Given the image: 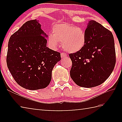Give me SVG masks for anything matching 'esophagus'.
I'll return each instance as SVG.
<instances>
[{
	"mask_svg": "<svg viewBox=\"0 0 122 122\" xmlns=\"http://www.w3.org/2000/svg\"><path fill=\"white\" fill-rule=\"evenodd\" d=\"M67 56V55L66 54V53H61V57L62 59L65 58V57H66Z\"/></svg>",
	"mask_w": 122,
	"mask_h": 122,
	"instance_id": "esophagus-1",
	"label": "esophagus"
}]
</instances>
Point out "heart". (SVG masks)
I'll use <instances>...</instances> for the list:
<instances>
[{"label": "heart", "mask_w": 122, "mask_h": 122, "mask_svg": "<svg viewBox=\"0 0 122 122\" xmlns=\"http://www.w3.org/2000/svg\"><path fill=\"white\" fill-rule=\"evenodd\" d=\"M53 34H49L48 42L51 48L55 49L62 44L65 50L74 53L81 51L85 46L86 36L84 30L68 24H57L53 27Z\"/></svg>", "instance_id": "obj_1"}]
</instances>
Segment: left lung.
Listing matches in <instances>:
<instances>
[{
    "mask_svg": "<svg viewBox=\"0 0 122 122\" xmlns=\"http://www.w3.org/2000/svg\"><path fill=\"white\" fill-rule=\"evenodd\" d=\"M86 42L81 51L70 54V75L77 86L92 88L103 83L112 73L116 63L115 42L110 30L90 20L85 30Z\"/></svg>",
    "mask_w": 122,
    "mask_h": 122,
    "instance_id": "left-lung-1",
    "label": "left lung"
}]
</instances>
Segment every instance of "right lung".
<instances>
[{
	"label": "right lung",
	"mask_w": 122,
	"mask_h": 122,
	"mask_svg": "<svg viewBox=\"0 0 122 122\" xmlns=\"http://www.w3.org/2000/svg\"><path fill=\"white\" fill-rule=\"evenodd\" d=\"M39 21L26 22L12 35L8 44V68L16 83L31 90L49 85L53 68L61 60L60 53L47 47L48 36Z\"/></svg>",
	"instance_id": "obj_1"
}]
</instances>
